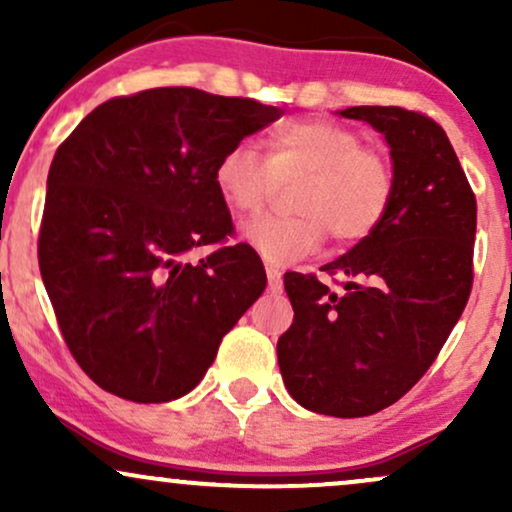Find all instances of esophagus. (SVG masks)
I'll use <instances>...</instances> for the list:
<instances>
[{
  "mask_svg": "<svg viewBox=\"0 0 512 512\" xmlns=\"http://www.w3.org/2000/svg\"><path fill=\"white\" fill-rule=\"evenodd\" d=\"M267 281H269V291H279L281 289V269L267 264Z\"/></svg>",
  "mask_w": 512,
  "mask_h": 512,
  "instance_id": "1",
  "label": "esophagus"
}]
</instances>
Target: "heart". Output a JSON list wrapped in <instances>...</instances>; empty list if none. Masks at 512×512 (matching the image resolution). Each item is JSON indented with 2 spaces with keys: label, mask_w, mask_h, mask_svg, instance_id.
<instances>
[{
  "label": "heart",
  "mask_w": 512,
  "mask_h": 512,
  "mask_svg": "<svg viewBox=\"0 0 512 512\" xmlns=\"http://www.w3.org/2000/svg\"><path fill=\"white\" fill-rule=\"evenodd\" d=\"M276 173H305L293 195L291 216H267L245 226V240L267 262H293L325 243L373 236L395 202V166L385 151L361 144L354 129L332 120H291L269 134ZM272 166L255 144L221 151L214 185L236 214H260L272 192Z\"/></svg>",
  "instance_id": "b5f03b06"
}]
</instances>
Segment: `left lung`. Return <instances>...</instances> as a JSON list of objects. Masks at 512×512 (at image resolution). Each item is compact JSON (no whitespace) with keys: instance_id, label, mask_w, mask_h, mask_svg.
Segmentation results:
<instances>
[{"instance_id":"8db88e82","label":"left lung","mask_w":512,"mask_h":512,"mask_svg":"<svg viewBox=\"0 0 512 512\" xmlns=\"http://www.w3.org/2000/svg\"><path fill=\"white\" fill-rule=\"evenodd\" d=\"M385 134L397 190L378 231L315 274L289 272L293 325L276 344L298 404L356 419L390 407L424 378L460 320L474 281L477 199L448 134L397 105L339 113Z\"/></svg>"}]
</instances>
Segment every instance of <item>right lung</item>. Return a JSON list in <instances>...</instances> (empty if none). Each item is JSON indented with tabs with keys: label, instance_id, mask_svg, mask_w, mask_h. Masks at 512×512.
I'll use <instances>...</instances> for the list:
<instances>
[{
	"label": "right lung",
	"instance_id": "1",
	"mask_svg": "<svg viewBox=\"0 0 512 512\" xmlns=\"http://www.w3.org/2000/svg\"><path fill=\"white\" fill-rule=\"evenodd\" d=\"M281 110L187 86L117 96L55 151L38 264L81 370L139 404L178 399L262 296V260L233 236L214 185L226 146ZM216 244L197 265L190 249Z\"/></svg>",
	"mask_w": 512,
	"mask_h": 512
}]
</instances>
